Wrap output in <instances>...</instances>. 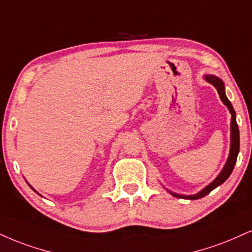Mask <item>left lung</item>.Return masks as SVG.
Returning a JSON list of instances; mask_svg holds the SVG:
<instances>
[{
  "label": "left lung",
  "mask_w": 252,
  "mask_h": 252,
  "mask_svg": "<svg viewBox=\"0 0 252 252\" xmlns=\"http://www.w3.org/2000/svg\"><path fill=\"white\" fill-rule=\"evenodd\" d=\"M204 80L209 82L210 84L217 89L218 95H220V99L224 103V105H226V108L229 109L230 114H231V123H230V151H229V156L228 159H226L225 164H224L222 171L218 174V176L215 180L211 182L210 184H208L204 189H202L201 191L193 193V195H180V193L172 192L170 190H168L169 192L171 193L172 196L177 197V198H186V199H198L202 198V197L207 196L209 192L213 191L214 189H216L217 187H220V184H223L224 182L229 178V176L231 175V172L235 168L236 160H237V156L239 153V130H238V126L237 122H236V113L233 110V107L231 104V102L229 101L228 97L225 95V87H224L223 81L220 78H218L215 75H205Z\"/></svg>",
  "instance_id": "obj_1"
}]
</instances>
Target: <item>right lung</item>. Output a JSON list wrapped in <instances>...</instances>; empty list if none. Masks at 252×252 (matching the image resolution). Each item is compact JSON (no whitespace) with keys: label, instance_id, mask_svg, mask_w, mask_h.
<instances>
[{"label":"right lung","instance_id":"right-lung-1","mask_svg":"<svg viewBox=\"0 0 252 252\" xmlns=\"http://www.w3.org/2000/svg\"><path fill=\"white\" fill-rule=\"evenodd\" d=\"M28 184H29V183H28ZM29 187H30V188H32V190H34V188H32V186H30V184H29ZM34 191H36V190H34Z\"/></svg>","mask_w":252,"mask_h":252}]
</instances>
